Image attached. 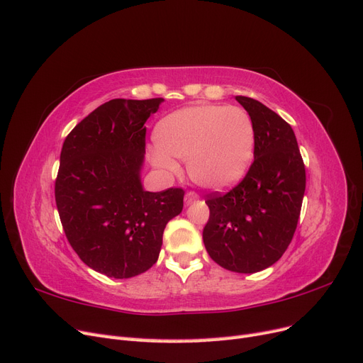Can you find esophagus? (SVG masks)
I'll use <instances>...</instances> for the list:
<instances>
[{"instance_id": "obj_1", "label": "esophagus", "mask_w": 363, "mask_h": 363, "mask_svg": "<svg viewBox=\"0 0 363 363\" xmlns=\"http://www.w3.org/2000/svg\"><path fill=\"white\" fill-rule=\"evenodd\" d=\"M196 200H199V195H196L195 192H192V191L186 192V195H184L186 204H191V203H194V201H196Z\"/></svg>"}]
</instances>
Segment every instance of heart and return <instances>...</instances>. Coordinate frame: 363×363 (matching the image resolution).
<instances>
[{"mask_svg": "<svg viewBox=\"0 0 363 363\" xmlns=\"http://www.w3.org/2000/svg\"><path fill=\"white\" fill-rule=\"evenodd\" d=\"M157 148L150 160L163 172L175 174L186 160L191 179L204 189L224 191L244 179L255 157L256 130L240 107L200 104L180 108L156 125Z\"/></svg>", "mask_w": 363, "mask_h": 363, "instance_id": "b5f03b06", "label": "heart"}]
</instances>
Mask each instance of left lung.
Returning <instances> with one entry per match:
<instances>
[{
	"label": "left lung",
	"instance_id": "8db88e82",
	"mask_svg": "<svg viewBox=\"0 0 363 363\" xmlns=\"http://www.w3.org/2000/svg\"><path fill=\"white\" fill-rule=\"evenodd\" d=\"M256 130L255 162L245 179L206 204L211 216L204 247L219 267L252 274L274 265L286 251L298 223L306 169L292 127L265 104L238 95Z\"/></svg>",
	"mask_w": 363,
	"mask_h": 363
}]
</instances>
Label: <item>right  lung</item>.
<instances>
[{
  "label": "right lung",
  "instance_id": "1",
  "mask_svg": "<svg viewBox=\"0 0 363 363\" xmlns=\"http://www.w3.org/2000/svg\"><path fill=\"white\" fill-rule=\"evenodd\" d=\"M162 103L111 100L63 142L56 204L65 235L86 265L107 277L130 279L155 265L164 227L183 211V189L148 192L140 182L144 124Z\"/></svg>",
  "mask_w": 363,
  "mask_h": 363
}]
</instances>
